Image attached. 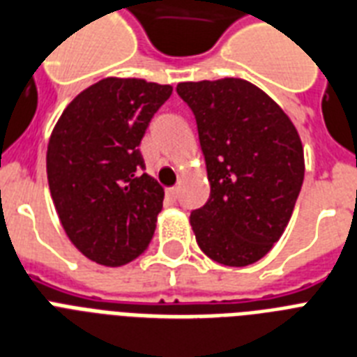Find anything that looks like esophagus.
<instances>
[{"label": "esophagus", "mask_w": 357, "mask_h": 357, "mask_svg": "<svg viewBox=\"0 0 357 357\" xmlns=\"http://www.w3.org/2000/svg\"><path fill=\"white\" fill-rule=\"evenodd\" d=\"M167 196H169L170 199H174V202H176V199H178V196H179V187L167 188Z\"/></svg>", "instance_id": "1"}]
</instances>
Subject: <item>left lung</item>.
<instances>
[{
    "mask_svg": "<svg viewBox=\"0 0 357 357\" xmlns=\"http://www.w3.org/2000/svg\"><path fill=\"white\" fill-rule=\"evenodd\" d=\"M192 109L211 196L190 214L199 249L244 268L282 236L304 179L299 133L279 104L244 78L179 82Z\"/></svg>",
    "mask_w": 357,
    "mask_h": 357,
    "instance_id": "left-lung-1",
    "label": "left lung"
}]
</instances>
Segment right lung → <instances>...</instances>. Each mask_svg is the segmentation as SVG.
I'll use <instances>...</instances> for the list:
<instances>
[{
    "instance_id": "1",
    "label": "right lung",
    "mask_w": 357,
    "mask_h": 357,
    "mask_svg": "<svg viewBox=\"0 0 357 357\" xmlns=\"http://www.w3.org/2000/svg\"><path fill=\"white\" fill-rule=\"evenodd\" d=\"M169 84L108 77L78 93L54 124L47 181L71 244L89 260L119 268L149 248L163 187L143 174L139 144Z\"/></svg>"
}]
</instances>
